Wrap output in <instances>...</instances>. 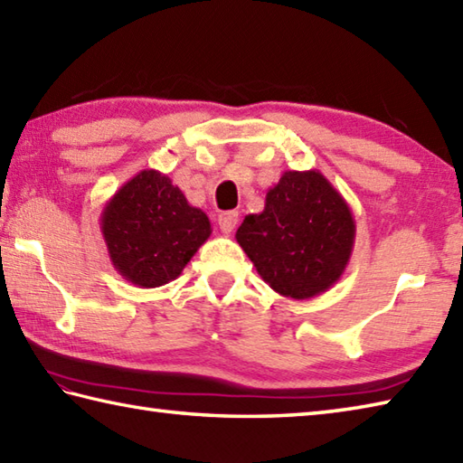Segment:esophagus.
<instances>
[{"label": "esophagus", "mask_w": 463, "mask_h": 463, "mask_svg": "<svg viewBox=\"0 0 463 463\" xmlns=\"http://www.w3.org/2000/svg\"><path fill=\"white\" fill-rule=\"evenodd\" d=\"M239 224V213L237 211H229L219 214V226L224 234H231Z\"/></svg>", "instance_id": "34e87169"}]
</instances>
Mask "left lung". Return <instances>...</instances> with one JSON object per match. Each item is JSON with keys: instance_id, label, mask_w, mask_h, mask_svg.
I'll list each match as a JSON object with an SVG mask.
<instances>
[{"instance_id": "left-lung-1", "label": "left lung", "mask_w": 463, "mask_h": 463, "mask_svg": "<svg viewBox=\"0 0 463 463\" xmlns=\"http://www.w3.org/2000/svg\"><path fill=\"white\" fill-rule=\"evenodd\" d=\"M234 237L273 291L303 301L345 273L355 219L319 170H287L269 188L262 213L244 216Z\"/></svg>"}]
</instances>
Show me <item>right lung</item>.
<instances>
[{"label":"right lung","mask_w":463,"mask_h":463,"mask_svg":"<svg viewBox=\"0 0 463 463\" xmlns=\"http://www.w3.org/2000/svg\"><path fill=\"white\" fill-rule=\"evenodd\" d=\"M99 231L114 269L140 288L175 280L211 237V221L158 170H140L104 204Z\"/></svg>","instance_id":"1"}]
</instances>
